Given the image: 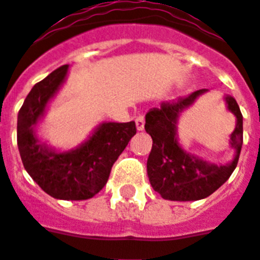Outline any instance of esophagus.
Listing matches in <instances>:
<instances>
[{"mask_svg": "<svg viewBox=\"0 0 260 260\" xmlns=\"http://www.w3.org/2000/svg\"><path fill=\"white\" fill-rule=\"evenodd\" d=\"M135 121H136V128H138V131L144 129V116H138Z\"/></svg>", "mask_w": 260, "mask_h": 260, "instance_id": "esophagus-1", "label": "esophagus"}]
</instances>
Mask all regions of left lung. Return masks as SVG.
<instances>
[{
	"label": "left lung",
	"instance_id": "8db88e82",
	"mask_svg": "<svg viewBox=\"0 0 260 260\" xmlns=\"http://www.w3.org/2000/svg\"><path fill=\"white\" fill-rule=\"evenodd\" d=\"M201 89L178 98L177 101L162 102L159 108L146 114V132L152 138V150L147 160V174L151 186L165 200L170 201H197L210 194L228 181L238 166L243 146V116L234 97L226 95L228 110L236 116V126L231 135V147L235 148L234 160L222 166L187 154L178 143L177 124L181 113L194 104Z\"/></svg>",
	"mask_w": 260,
	"mask_h": 260
}]
</instances>
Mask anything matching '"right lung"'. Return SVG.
<instances>
[{
  "label": "right lung",
  "instance_id": "right-lung-1",
  "mask_svg": "<svg viewBox=\"0 0 260 260\" xmlns=\"http://www.w3.org/2000/svg\"><path fill=\"white\" fill-rule=\"evenodd\" d=\"M69 66H60L36 83L26 95L17 117V146L30 178L51 197L87 200L106 185L113 163L136 134L135 121L102 122L89 140L75 150L58 152L39 142L35 126L47 104L62 86Z\"/></svg>",
  "mask_w": 260,
  "mask_h": 260
}]
</instances>
